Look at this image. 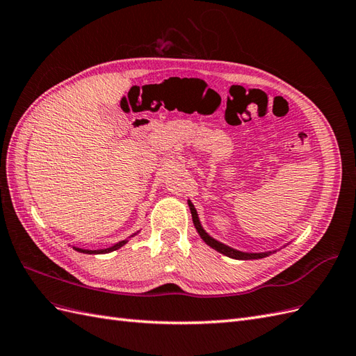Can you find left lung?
Instances as JSON below:
<instances>
[{
    "label": "left lung",
    "instance_id": "1",
    "mask_svg": "<svg viewBox=\"0 0 356 356\" xmlns=\"http://www.w3.org/2000/svg\"><path fill=\"white\" fill-rule=\"evenodd\" d=\"M188 207H190V211H191L193 222H195V227L197 229V232H199V234H200V238H202L204 242H207L211 248H213V250H217L218 252H221V254H224V255H227V257H230V258H236V260H257V258H263V257H267L268 254H270V252H261V254L241 252V251L233 250V248H230V246H227V245H224V243H221V242H218V241L212 239L211 236L202 229V225H200V222H199L197 212H196L195 207H193L191 203H188Z\"/></svg>",
    "mask_w": 356,
    "mask_h": 356
}]
</instances>
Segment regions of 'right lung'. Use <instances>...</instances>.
Here are the masks:
<instances>
[{
    "label": "right lung",
    "mask_w": 356,
    "mask_h": 356,
    "mask_svg": "<svg viewBox=\"0 0 356 356\" xmlns=\"http://www.w3.org/2000/svg\"><path fill=\"white\" fill-rule=\"evenodd\" d=\"M126 242H127V241H122V242H118L117 245H114V246H111V248H106V250H99V251L80 250V248H74V250H75V251H80V252H84V254H106V252H111V251H115V250H118V248L123 246Z\"/></svg>",
    "instance_id": "add662e5"
}]
</instances>
